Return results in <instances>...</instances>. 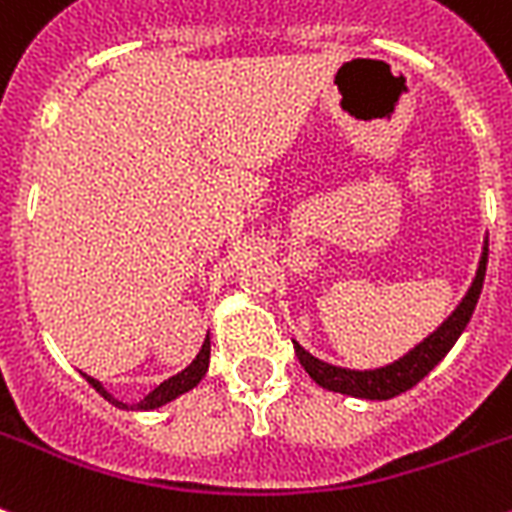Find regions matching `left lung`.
Wrapping results in <instances>:
<instances>
[{
	"label": "left lung",
	"instance_id": "1",
	"mask_svg": "<svg viewBox=\"0 0 512 512\" xmlns=\"http://www.w3.org/2000/svg\"><path fill=\"white\" fill-rule=\"evenodd\" d=\"M486 255H489V239H484V252H481L479 270L473 278L471 289L460 299V305L452 310V315L442 326L436 328L434 334H429L421 344H415L413 350L402 355L400 360L384 365V368H373V371H352V368H339V365L323 363L318 357L294 342V352H297L299 363L307 371V376L313 378L315 384L328 389V392L347 394V397H357V400H392L397 394L413 389L423 376H429V371L442 360L447 352L452 350V344L458 342V336L463 334L468 321H471L476 302H479L481 286H484L486 276Z\"/></svg>",
	"mask_w": 512,
	"mask_h": 512
}]
</instances>
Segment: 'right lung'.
I'll list each match as a JSON object with an SVG mask.
<instances>
[{
	"instance_id": "add662e5",
	"label": "right lung",
	"mask_w": 512,
	"mask_h": 512,
	"mask_svg": "<svg viewBox=\"0 0 512 512\" xmlns=\"http://www.w3.org/2000/svg\"><path fill=\"white\" fill-rule=\"evenodd\" d=\"M207 365H210V336L205 339V344H202V350H199V355L191 360V365H186L184 371L176 373V376H170L168 381H162L160 386H155L152 392L144 397L141 402H136V405H126V402H120L115 400L110 392H107L105 386L99 384L97 378H91L83 373V378L89 381L94 389H97L102 397H105L107 402H112L115 407H123V410H155V407H162V405H168L170 400H176V397H181V394H186L189 389H194V386L202 381V376L207 373Z\"/></svg>"
}]
</instances>
